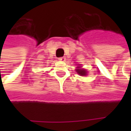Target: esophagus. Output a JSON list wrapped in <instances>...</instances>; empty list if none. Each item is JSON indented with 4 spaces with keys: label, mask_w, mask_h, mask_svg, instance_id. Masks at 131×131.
<instances>
[{
    "label": "esophagus",
    "mask_w": 131,
    "mask_h": 131,
    "mask_svg": "<svg viewBox=\"0 0 131 131\" xmlns=\"http://www.w3.org/2000/svg\"><path fill=\"white\" fill-rule=\"evenodd\" d=\"M65 60L66 58L64 57H59V58H58V60H59V61H61V62H64V61H65Z\"/></svg>",
    "instance_id": "34e87169"
}]
</instances>
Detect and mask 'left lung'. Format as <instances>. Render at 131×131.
I'll return each instance as SVG.
<instances>
[{
	"mask_svg": "<svg viewBox=\"0 0 131 131\" xmlns=\"http://www.w3.org/2000/svg\"><path fill=\"white\" fill-rule=\"evenodd\" d=\"M76 71L81 76H86L87 75V71L84 69L81 68V67H77V69H76Z\"/></svg>",
	"mask_w": 131,
	"mask_h": 131,
	"instance_id": "1",
	"label": "left lung"
}]
</instances>
